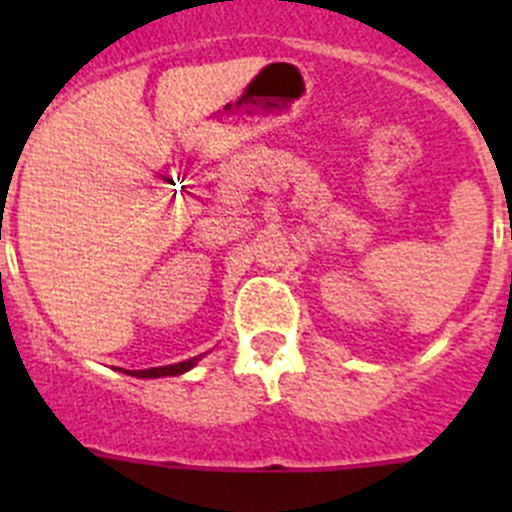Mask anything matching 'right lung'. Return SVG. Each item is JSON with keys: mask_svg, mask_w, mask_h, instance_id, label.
<instances>
[{"mask_svg": "<svg viewBox=\"0 0 512 512\" xmlns=\"http://www.w3.org/2000/svg\"><path fill=\"white\" fill-rule=\"evenodd\" d=\"M200 361V356H193L188 361H178V364H170V366H153V369H141V371H126V374L138 376V379H158V376H178L185 374V371L193 369L195 364Z\"/></svg>", "mask_w": 512, "mask_h": 512, "instance_id": "right-lung-1", "label": "right lung"}]
</instances>
